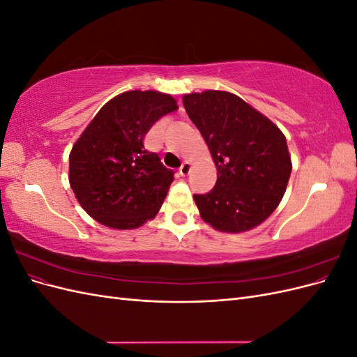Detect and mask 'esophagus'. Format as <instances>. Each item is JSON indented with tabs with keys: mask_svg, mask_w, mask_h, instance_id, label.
I'll return each mask as SVG.
<instances>
[{
	"mask_svg": "<svg viewBox=\"0 0 357 357\" xmlns=\"http://www.w3.org/2000/svg\"><path fill=\"white\" fill-rule=\"evenodd\" d=\"M178 172H180V176L186 177V176L189 174V172H190V164H189V162H183L180 169H178Z\"/></svg>",
	"mask_w": 357,
	"mask_h": 357,
	"instance_id": "esophagus-1",
	"label": "esophagus"
}]
</instances>
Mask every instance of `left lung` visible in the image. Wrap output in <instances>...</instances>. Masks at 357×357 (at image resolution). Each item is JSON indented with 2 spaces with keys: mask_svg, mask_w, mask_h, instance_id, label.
<instances>
[{
  "mask_svg": "<svg viewBox=\"0 0 357 357\" xmlns=\"http://www.w3.org/2000/svg\"><path fill=\"white\" fill-rule=\"evenodd\" d=\"M218 168L214 188L193 195L201 218L222 232L261 225L282 201L291 172L286 137L240 96L205 91L183 96Z\"/></svg>",
  "mask_w": 357,
  "mask_h": 357,
  "instance_id": "obj_1",
  "label": "left lung"
}]
</instances>
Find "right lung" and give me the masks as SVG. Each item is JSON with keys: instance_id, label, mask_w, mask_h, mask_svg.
Instances as JSON below:
<instances>
[{"instance_id": "add662e5", "label": "right lung", "mask_w": 357, "mask_h": 357, "mask_svg": "<svg viewBox=\"0 0 357 357\" xmlns=\"http://www.w3.org/2000/svg\"><path fill=\"white\" fill-rule=\"evenodd\" d=\"M176 110L171 95L131 91L96 113L70 153V185L91 218L114 229H134L155 218L174 171L143 142L156 121Z\"/></svg>"}]
</instances>
